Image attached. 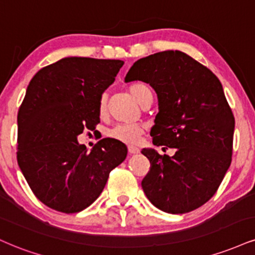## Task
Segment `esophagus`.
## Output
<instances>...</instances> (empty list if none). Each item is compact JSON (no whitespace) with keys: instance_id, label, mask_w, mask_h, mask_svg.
I'll list each match as a JSON object with an SVG mask.
<instances>
[{"instance_id":"esophagus-1","label":"esophagus","mask_w":255,"mask_h":255,"mask_svg":"<svg viewBox=\"0 0 255 255\" xmlns=\"http://www.w3.org/2000/svg\"><path fill=\"white\" fill-rule=\"evenodd\" d=\"M128 152H129V154H137V153H140V149L135 146H128Z\"/></svg>"}]
</instances>
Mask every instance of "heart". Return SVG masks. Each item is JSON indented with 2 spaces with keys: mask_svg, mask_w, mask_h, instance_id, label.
<instances>
[{
  "mask_svg": "<svg viewBox=\"0 0 255 255\" xmlns=\"http://www.w3.org/2000/svg\"><path fill=\"white\" fill-rule=\"evenodd\" d=\"M128 90L131 96H133L140 104L143 102V100L149 95H152L151 89L147 87L143 83H134L128 87ZM98 113L101 116L106 115L107 113V97L102 96L100 100V104H98ZM142 127L135 124H124L118 125L113 127L112 129L108 130V136L112 137L116 141L124 143H136L139 141L141 134H142Z\"/></svg>",
  "mask_w": 255,
  "mask_h": 255,
  "instance_id": "obj_1",
  "label": "heart"
}]
</instances>
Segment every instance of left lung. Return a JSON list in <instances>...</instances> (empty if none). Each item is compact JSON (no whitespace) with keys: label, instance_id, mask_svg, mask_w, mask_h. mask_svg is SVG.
Masks as SVG:
<instances>
[{"label":"left lung","instance_id":"obj_1","mask_svg":"<svg viewBox=\"0 0 255 255\" xmlns=\"http://www.w3.org/2000/svg\"><path fill=\"white\" fill-rule=\"evenodd\" d=\"M154 89L159 113L153 145L176 149L172 157L153 148L141 153L151 162L141 182L149 202L165 213L185 214L215 195L231 166L235 119L219 78L180 51L141 58L125 82Z\"/></svg>","mask_w":255,"mask_h":255}]
</instances>
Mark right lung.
Masks as SVG:
<instances>
[{
  "label": "right lung",
  "instance_id": "right-lung-1",
  "mask_svg": "<svg viewBox=\"0 0 255 255\" xmlns=\"http://www.w3.org/2000/svg\"><path fill=\"white\" fill-rule=\"evenodd\" d=\"M124 64L67 57L29 82L17 114V164L35 197L51 209L84 210L127 157V147L114 139L100 140L91 152L77 140L100 124V100Z\"/></svg>",
  "mask_w": 255,
  "mask_h": 255
}]
</instances>
